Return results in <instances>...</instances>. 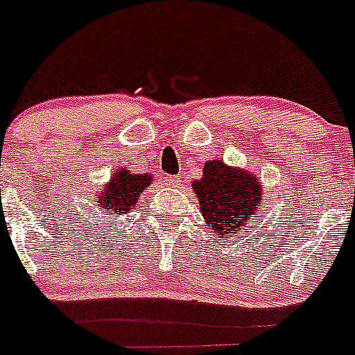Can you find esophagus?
<instances>
[{
    "mask_svg": "<svg viewBox=\"0 0 355 355\" xmlns=\"http://www.w3.org/2000/svg\"><path fill=\"white\" fill-rule=\"evenodd\" d=\"M165 183H167L168 187H178V184L181 183V178L180 175H168V178H165Z\"/></svg>",
    "mask_w": 355,
    "mask_h": 355,
    "instance_id": "esophagus-1",
    "label": "esophagus"
}]
</instances>
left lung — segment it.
I'll return each instance as SVG.
<instances>
[{
  "label": "left lung",
  "mask_w": 355,
  "mask_h": 355,
  "mask_svg": "<svg viewBox=\"0 0 355 355\" xmlns=\"http://www.w3.org/2000/svg\"><path fill=\"white\" fill-rule=\"evenodd\" d=\"M200 215L220 238H231L241 227L258 224L263 205L261 183L252 172L231 168L220 159L205 163L202 178L192 183Z\"/></svg>",
  "instance_id": "1"
}]
</instances>
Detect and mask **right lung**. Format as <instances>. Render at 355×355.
Wrapping results in <instances>:
<instances>
[{
	"label": "right lung",
	"mask_w": 355,
	"mask_h": 355,
	"mask_svg": "<svg viewBox=\"0 0 355 355\" xmlns=\"http://www.w3.org/2000/svg\"><path fill=\"white\" fill-rule=\"evenodd\" d=\"M153 175L133 174L128 171H119L112 175L110 183L97 197L96 208L103 216L126 215L137 205L140 193L149 187Z\"/></svg>",
	"instance_id": "add662e5"
}]
</instances>
